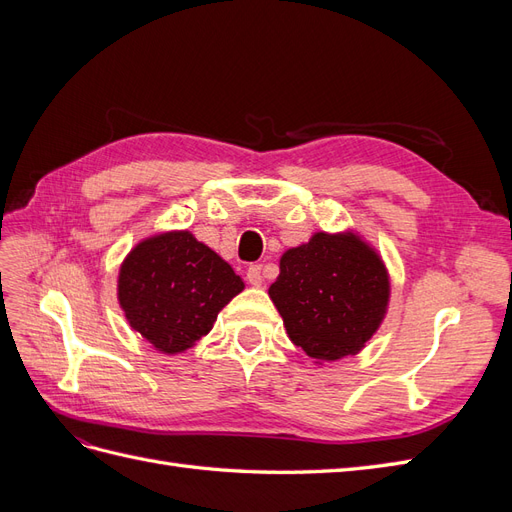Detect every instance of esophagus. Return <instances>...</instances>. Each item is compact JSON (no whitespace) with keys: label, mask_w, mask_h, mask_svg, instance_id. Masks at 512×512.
Segmentation results:
<instances>
[{"label":"esophagus","mask_w":512,"mask_h":512,"mask_svg":"<svg viewBox=\"0 0 512 512\" xmlns=\"http://www.w3.org/2000/svg\"><path fill=\"white\" fill-rule=\"evenodd\" d=\"M245 277L252 286H262V280H265V275H262V265H250V269L245 271Z\"/></svg>","instance_id":"obj_1"}]
</instances>
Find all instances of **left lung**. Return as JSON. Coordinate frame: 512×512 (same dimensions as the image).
I'll use <instances>...</instances> for the list:
<instances>
[{
    "instance_id": "1",
    "label": "left lung",
    "mask_w": 512,
    "mask_h": 512,
    "mask_svg": "<svg viewBox=\"0 0 512 512\" xmlns=\"http://www.w3.org/2000/svg\"><path fill=\"white\" fill-rule=\"evenodd\" d=\"M389 294L382 258L354 232H316L284 252L269 288L292 344L316 363L359 352L378 331Z\"/></svg>"
}]
</instances>
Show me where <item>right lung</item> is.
<instances>
[{"label":"right lung","mask_w":512,"mask_h":512,"mask_svg":"<svg viewBox=\"0 0 512 512\" xmlns=\"http://www.w3.org/2000/svg\"><path fill=\"white\" fill-rule=\"evenodd\" d=\"M245 288L241 277L188 230L138 243L119 269L117 297L130 327L177 354L205 337L220 309Z\"/></svg>","instance_id":"add662e5"}]
</instances>
